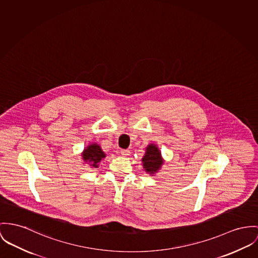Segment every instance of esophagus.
Returning <instances> with one entry per match:
<instances>
[{
    "mask_svg": "<svg viewBox=\"0 0 258 258\" xmlns=\"http://www.w3.org/2000/svg\"><path fill=\"white\" fill-rule=\"evenodd\" d=\"M119 153H120V155H122V156H124V157H126V156H128L130 155V150H127V149H121L120 151H119Z\"/></svg>",
    "mask_w": 258,
    "mask_h": 258,
    "instance_id": "34e87169",
    "label": "esophagus"
}]
</instances>
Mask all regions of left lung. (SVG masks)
<instances>
[{
  "instance_id": "obj_1",
  "label": "left lung",
  "mask_w": 258,
  "mask_h": 258,
  "mask_svg": "<svg viewBox=\"0 0 258 258\" xmlns=\"http://www.w3.org/2000/svg\"><path fill=\"white\" fill-rule=\"evenodd\" d=\"M143 168L148 174H155L163 165V159L161 157V152L155 144H149L146 147L145 155L142 158Z\"/></svg>"
}]
</instances>
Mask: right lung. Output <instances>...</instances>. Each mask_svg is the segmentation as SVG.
<instances>
[{"label": "right lung", "instance_id": "1", "mask_svg": "<svg viewBox=\"0 0 258 258\" xmlns=\"http://www.w3.org/2000/svg\"><path fill=\"white\" fill-rule=\"evenodd\" d=\"M106 157V154L102 151L100 145L97 143L89 144L86 148H84L82 152V159L84 162L89 163L91 167L98 168V164L101 160Z\"/></svg>", "mask_w": 258, "mask_h": 258}]
</instances>
